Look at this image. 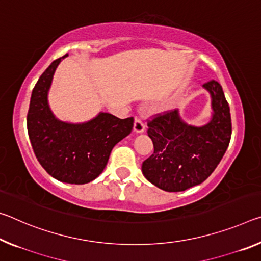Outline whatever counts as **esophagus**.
<instances>
[{"label":"esophagus","mask_w":261,"mask_h":261,"mask_svg":"<svg viewBox=\"0 0 261 261\" xmlns=\"http://www.w3.org/2000/svg\"><path fill=\"white\" fill-rule=\"evenodd\" d=\"M134 131L136 134H143L145 131V124L142 121V119L136 118V121L134 123Z\"/></svg>","instance_id":"esophagus-1"}]
</instances>
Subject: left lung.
I'll use <instances>...</instances> for the list:
<instances>
[{
  "instance_id": "8db88e82",
  "label": "left lung",
  "mask_w": 261,
  "mask_h": 261,
  "mask_svg": "<svg viewBox=\"0 0 261 261\" xmlns=\"http://www.w3.org/2000/svg\"><path fill=\"white\" fill-rule=\"evenodd\" d=\"M212 116L203 125L189 124L174 110L147 124L154 152L143 163V175L165 192H184L208 179L231 139L230 107L217 81L203 85Z\"/></svg>"
}]
</instances>
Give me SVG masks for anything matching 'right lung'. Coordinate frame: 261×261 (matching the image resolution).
I'll return each mask as SVG.
<instances>
[{"label": "right lung", "instance_id": "1", "mask_svg": "<svg viewBox=\"0 0 261 261\" xmlns=\"http://www.w3.org/2000/svg\"><path fill=\"white\" fill-rule=\"evenodd\" d=\"M66 57L53 61L37 81L29 107L28 132L37 159L49 175L65 184L84 185L103 172L114 146L130 135L134 118L119 119L103 111L82 123L56 117L48 93L58 65Z\"/></svg>", "mask_w": 261, "mask_h": 261}]
</instances>
